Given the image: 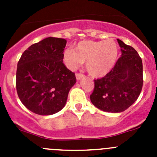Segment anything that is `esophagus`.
<instances>
[{
    "label": "esophagus",
    "mask_w": 157,
    "mask_h": 157,
    "mask_svg": "<svg viewBox=\"0 0 157 157\" xmlns=\"http://www.w3.org/2000/svg\"><path fill=\"white\" fill-rule=\"evenodd\" d=\"M84 77V75L83 74H81V73H77L76 74V79L78 80V81H79L81 78H82Z\"/></svg>",
    "instance_id": "34e87169"
}]
</instances>
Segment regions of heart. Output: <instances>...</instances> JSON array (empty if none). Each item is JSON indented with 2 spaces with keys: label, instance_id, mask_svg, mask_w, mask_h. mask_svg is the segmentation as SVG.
<instances>
[{
  "label": "heart",
  "instance_id": "1",
  "mask_svg": "<svg viewBox=\"0 0 157 157\" xmlns=\"http://www.w3.org/2000/svg\"><path fill=\"white\" fill-rule=\"evenodd\" d=\"M118 52L117 44L112 39L82 41L75 45L74 50L66 49L63 58L65 65L70 70H76L86 62L89 74L101 77L108 74L114 67Z\"/></svg>",
  "mask_w": 157,
  "mask_h": 157
}]
</instances>
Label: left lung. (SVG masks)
Wrapping results in <instances>:
<instances>
[{
	"label": "left lung",
	"mask_w": 157,
	"mask_h": 157,
	"mask_svg": "<svg viewBox=\"0 0 157 157\" xmlns=\"http://www.w3.org/2000/svg\"><path fill=\"white\" fill-rule=\"evenodd\" d=\"M122 55L105 77L94 80L90 101L107 112H122L138 99L143 85L142 61L133 47L117 39Z\"/></svg>",
	"instance_id": "1"
}]
</instances>
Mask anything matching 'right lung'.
<instances>
[{"mask_svg":"<svg viewBox=\"0 0 157 157\" xmlns=\"http://www.w3.org/2000/svg\"><path fill=\"white\" fill-rule=\"evenodd\" d=\"M67 41L46 37L30 45L17 64L16 90L23 105L35 114L49 116L65 106L75 73L63 63Z\"/></svg>","mask_w":157,"mask_h":157,"instance_id":"right-lung-1","label":"right lung"}]
</instances>
